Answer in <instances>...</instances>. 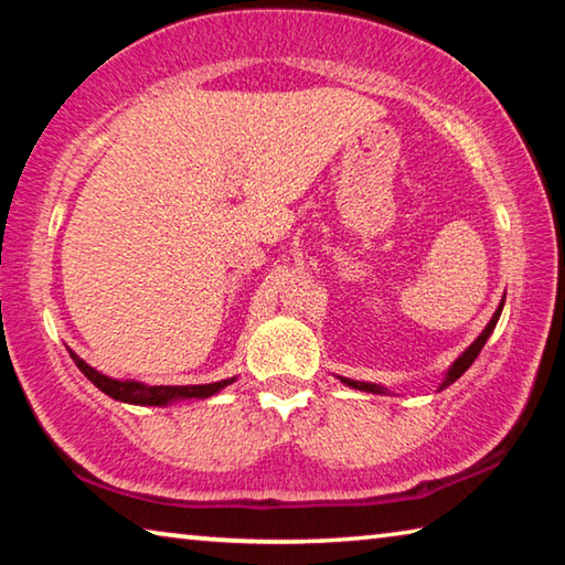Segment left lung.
<instances>
[{
  "instance_id": "left-lung-1",
  "label": "left lung",
  "mask_w": 565,
  "mask_h": 565,
  "mask_svg": "<svg viewBox=\"0 0 565 565\" xmlns=\"http://www.w3.org/2000/svg\"><path fill=\"white\" fill-rule=\"evenodd\" d=\"M501 311H503V301L499 303V309H495V313L491 317V321H489V327H486L483 331H481V337H478L471 347H468L461 356H458L456 361H454V366L448 369V374H446V379L441 381V386H438V391H444L446 386H451L456 379H461L466 371H468V366H471V363L478 359V353H481V349H483V343L489 341V337L493 333V329H495V323H499V317H501ZM341 379V376H339ZM343 384L347 386H351V388H359V391H371V394H384L386 388H381V386H376V384H363V381H353V379H341Z\"/></svg>"
}]
</instances>
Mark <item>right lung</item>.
I'll use <instances>...</instances> for the list:
<instances>
[{"instance_id": "right-lung-1", "label": "right lung", "mask_w": 565, "mask_h": 565, "mask_svg": "<svg viewBox=\"0 0 565 565\" xmlns=\"http://www.w3.org/2000/svg\"><path fill=\"white\" fill-rule=\"evenodd\" d=\"M74 359L76 369L87 376L94 386L104 394L124 401V404H137V406H167L174 404V401H186V398H209L222 391L224 386L234 384V379L216 381V384H199V386H147L139 384V381H117L99 374L97 369H92L87 361H82L74 351H70Z\"/></svg>"}]
</instances>
